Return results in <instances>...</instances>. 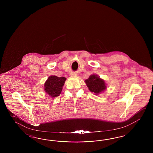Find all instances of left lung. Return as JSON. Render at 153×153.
<instances>
[{"label": "left lung", "mask_w": 153, "mask_h": 153, "mask_svg": "<svg viewBox=\"0 0 153 153\" xmlns=\"http://www.w3.org/2000/svg\"><path fill=\"white\" fill-rule=\"evenodd\" d=\"M85 82L88 90L91 92L95 93V95H98L107 88L104 80L100 79L97 74L90 75L88 79H86Z\"/></svg>", "instance_id": "obj_1"}]
</instances>
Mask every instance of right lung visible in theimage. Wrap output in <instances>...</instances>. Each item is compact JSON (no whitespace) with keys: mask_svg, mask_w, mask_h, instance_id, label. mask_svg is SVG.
<instances>
[{"mask_svg":"<svg viewBox=\"0 0 153 153\" xmlns=\"http://www.w3.org/2000/svg\"><path fill=\"white\" fill-rule=\"evenodd\" d=\"M66 78L59 77L56 76H51L44 83V90L46 94L52 97H58L62 92Z\"/></svg>","mask_w":153,"mask_h":153,"instance_id":"1","label":"right lung"}]
</instances>
